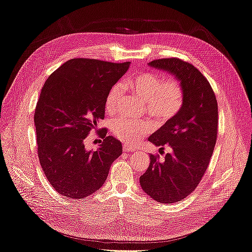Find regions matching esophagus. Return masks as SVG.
Masks as SVG:
<instances>
[{"label":"esophagus","mask_w":252,"mask_h":252,"mask_svg":"<svg viewBox=\"0 0 252 252\" xmlns=\"http://www.w3.org/2000/svg\"><path fill=\"white\" fill-rule=\"evenodd\" d=\"M123 150H124V151H126V152H129V151H135L136 149H135L134 147L128 146V145H124V146H123Z\"/></svg>","instance_id":"34e87169"}]
</instances>
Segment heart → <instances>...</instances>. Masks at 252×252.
<instances>
[{
  "mask_svg": "<svg viewBox=\"0 0 252 252\" xmlns=\"http://www.w3.org/2000/svg\"><path fill=\"white\" fill-rule=\"evenodd\" d=\"M126 85L140 100L145 102L146 111L158 122L165 123L175 118L185 102V94L181 84L175 80H165L163 77L142 72L128 79ZM122 97V87L119 84L112 86L105 100V109L108 113H116ZM112 132L119 140L126 144H133L148 134L152 126L147 121H133L118 118L111 125Z\"/></svg>",
  "mask_w": 252,
  "mask_h": 252,
  "instance_id": "heart-1",
  "label": "heart"
}]
</instances>
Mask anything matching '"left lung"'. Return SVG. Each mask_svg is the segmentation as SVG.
<instances>
[{
	"instance_id": "obj_1",
	"label": "left lung",
	"mask_w": 252,
	"mask_h": 252,
	"mask_svg": "<svg viewBox=\"0 0 252 252\" xmlns=\"http://www.w3.org/2000/svg\"><path fill=\"white\" fill-rule=\"evenodd\" d=\"M149 65L174 74L185 94L178 116L148 139L159 149L169 146L172 152L164 162L158 155H150L149 167L140 177L141 187L150 197L171 204L191 193L207 169L218 136V102L208 80L192 64L167 58Z\"/></svg>"
}]
</instances>
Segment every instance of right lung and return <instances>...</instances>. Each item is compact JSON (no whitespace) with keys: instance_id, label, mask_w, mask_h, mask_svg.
I'll return each instance as SVG.
<instances>
[{"instance_id":"1","label":"right lung","mask_w":252,"mask_h":252,"mask_svg":"<svg viewBox=\"0 0 252 252\" xmlns=\"http://www.w3.org/2000/svg\"><path fill=\"white\" fill-rule=\"evenodd\" d=\"M130 62L77 58L53 71L41 90L34 112L37 157L50 185L65 197L80 200L95 192L123 148L102 128L100 148L85 140L105 117V100Z\"/></svg>"}]
</instances>
